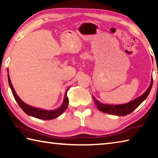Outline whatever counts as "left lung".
Wrapping results in <instances>:
<instances>
[{
  "instance_id": "8db88e82",
  "label": "left lung",
  "mask_w": 158,
  "mask_h": 158,
  "mask_svg": "<svg viewBox=\"0 0 158 158\" xmlns=\"http://www.w3.org/2000/svg\"><path fill=\"white\" fill-rule=\"evenodd\" d=\"M153 80L151 79V84H150L149 87L148 89L146 90V91L143 93V95H141L139 97L135 99L132 101H130V102L122 104V105H106V104H103L99 102L97 99H95L93 96V99L94 100V102L97 106L98 109L99 110L105 112V113L115 115V116H126L127 114H130V113L135 110L136 108H137L139 106L141 102L143 101L146 100V98L148 97L149 95V93L151 91L152 89V85H153Z\"/></svg>"
}]
</instances>
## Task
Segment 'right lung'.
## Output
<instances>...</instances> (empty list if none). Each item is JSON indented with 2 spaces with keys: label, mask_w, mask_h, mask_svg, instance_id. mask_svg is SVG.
Returning <instances> with one entry per match:
<instances>
[{
  "label": "right lung",
  "mask_w": 158,
  "mask_h": 158,
  "mask_svg": "<svg viewBox=\"0 0 158 158\" xmlns=\"http://www.w3.org/2000/svg\"><path fill=\"white\" fill-rule=\"evenodd\" d=\"M7 78H8L10 87V89H11L13 96H14L16 101H17V102L18 103V105H19L20 107L22 109V110L24 111L26 114L29 115V116L42 120H52L60 116V115L67 109L69 102L68 98V96H67V93H68L69 88L65 91L63 104L61 105L60 106L56 109H53V110H44V109H42L33 107V106L27 105V104L25 103L24 102L21 100L20 98L19 97L18 95L17 94V93L15 92L14 88H13L9 74H7Z\"/></svg>",
  "instance_id": "1"
}]
</instances>
